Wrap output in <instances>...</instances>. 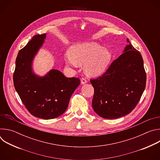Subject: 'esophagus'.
Segmentation results:
<instances>
[{"mask_svg": "<svg viewBox=\"0 0 160 160\" xmlns=\"http://www.w3.org/2000/svg\"><path fill=\"white\" fill-rule=\"evenodd\" d=\"M87 83V80H86V78H81V83L82 85L83 84H85Z\"/></svg>", "mask_w": 160, "mask_h": 160, "instance_id": "1", "label": "esophagus"}]
</instances>
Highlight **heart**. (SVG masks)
I'll return each mask as SVG.
<instances>
[{
    "label": "heart",
    "mask_w": 160,
    "mask_h": 160,
    "mask_svg": "<svg viewBox=\"0 0 160 160\" xmlns=\"http://www.w3.org/2000/svg\"><path fill=\"white\" fill-rule=\"evenodd\" d=\"M111 57V52L107 48L94 42H87L73 45L70 54L65 56L64 60L70 67L84 64V70L87 75L98 77L106 72Z\"/></svg>",
    "instance_id": "heart-1"
}]
</instances>
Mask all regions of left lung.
<instances>
[{
  "instance_id": "1",
  "label": "left lung",
  "mask_w": 160,
  "mask_h": 160,
  "mask_svg": "<svg viewBox=\"0 0 160 160\" xmlns=\"http://www.w3.org/2000/svg\"><path fill=\"white\" fill-rule=\"evenodd\" d=\"M123 52L106 72L90 80L94 88L92 108L99 116L115 119L129 114L138 104L146 87V74L141 53L127 39Z\"/></svg>"
}]
</instances>
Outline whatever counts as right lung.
Instances as JSON below:
<instances>
[{
  "instance_id": "obj_1",
  "label": "right lung",
  "mask_w": 160,
  "mask_h": 160,
  "mask_svg": "<svg viewBox=\"0 0 160 160\" xmlns=\"http://www.w3.org/2000/svg\"><path fill=\"white\" fill-rule=\"evenodd\" d=\"M45 38V33L33 36L26 46L19 51L13 82L22 102L32 115L49 120L65 112L80 81L78 78H66L58 70H51L43 77L33 72V59Z\"/></svg>"
}]
</instances>
